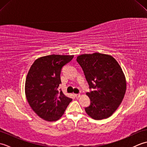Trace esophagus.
<instances>
[{
  "label": "esophagus",
  "instance_id": "1",
  "mask_svg": "<svg viewBox=\"0 0 147 147\" xmlns=\"http://www.w3.org/2000/svg\"><path fill=\"white\" fill-rule=\"evenodd\" d=\"M80 94H74V96H75L76 98H78L79 97H80Z\"/></svg>",
  "mask_w": 147,
  "mask_h": 147
}]
</instances>
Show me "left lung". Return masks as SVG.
Here are the masks:
<instances>
[{"instance_id":"obj_1","label":"left lung","mask_w":147,"mask_h":147,"mask_svg":"<svg viewBox=\"0 0 147 147\" xmlns=\"http://www.w3.org/2000/svg\"><path fill=\"white\" fill-rule=\"evenodd\" d=\"M77 62L82 67L90 88L86 93L90 105L85 109L95 120L108 118L121 104L126 90V81L122 68L112 56L96 52L78 55Z\"/></svg>"}]
</instances>
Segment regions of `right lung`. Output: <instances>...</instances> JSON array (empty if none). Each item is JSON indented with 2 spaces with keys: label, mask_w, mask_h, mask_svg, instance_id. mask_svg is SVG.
Instances as JSON below:
<instances>
[{
  "label": "right lung",
  "mask_w": 147,
  "mask_h": 147,
  "mask_svg": "<svg viewBox=\"0 0 147 147\" xmlns=\"http://www.w3.org/2000/svg\"><path fill=\"white\" fill-rule=\"evenodd\" d=\"M74 55H49L35 61L28 73L25 95L32 110L47 121H55L64 114L72 99L59 92L62 67Z\"/></svg>",
  "instance_id": "1"
}]
</instances>
